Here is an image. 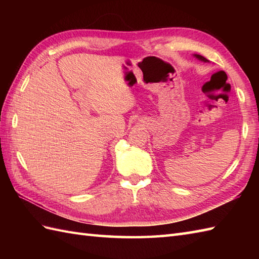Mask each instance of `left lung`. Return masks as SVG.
Here are the masks:
<instances>
[{
    "mask_svg": "<svg viewBox=\"0 0 259 259\" xmlns=\"http://www.w3.org/2000/svg\"><path fill=\"white\" fill-rule=\"evenodd\" d=\"M195 57H196L198 60H200V61H203V62H209L206 58H203L202 56H199V54H195Z\"/></svg>",
    "mask_w": 259,
    "mask_h": 259,
    "instance_id": "obj_1",
    "label": "left lung"
}]
</instances>
